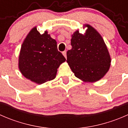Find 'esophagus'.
I'll return each instance as SVG.
<instances>
[{
	"label": "esophagus",
	"instance_id": "obj_1",
	"mask_svg": "<svg viewBox=\"0 0 128 128\" xmlns=\"http://www.w3.org/2000/svg\"><path fill=\"white\" fill-rule=\"evenodd\" d=\"M62 54H63V55H64V57H65V58H67V54H66V51H63V52H62Z\"/></svg>",
	"mask_w": 128,
	"mask_h": 128
}]
</instances>
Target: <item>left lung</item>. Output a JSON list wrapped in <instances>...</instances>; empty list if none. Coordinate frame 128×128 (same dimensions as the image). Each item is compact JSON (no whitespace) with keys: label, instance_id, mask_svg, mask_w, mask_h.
<instances>
[{"label":"left lung","instance_id":"left-lung-1","mask_svg":"<svg viewBox=\"0 0 128 128\" xmlns=\"http://www.w3.org/2000/svg\"><path fill=\"white\" fill-rule=\"evenodd\" d=\"M84 34L77 30L72 35V49L67 52V62L75 76L84 82L99 80L108 71L111 58L102 36L90 24Z\"/></svg>","mask_w":128,"mask_h":128}]
</instances>
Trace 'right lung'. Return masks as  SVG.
<instances>
[{"label": "right lung", "mask_w": 128, "mask_h": 128, "mask_svg": "<svg viewBox=\"0 0 128 128\" xmlns=\"http://www.w3.org/2000/svg\"><path fill=\"white\" fill-rule=\"evenodd\" d=\"M66 58L58 50L57 42L47 31L40 34L34 27L24 39L18 59V68L23 76L41 84L56 77L58 68Z\"/></svg>", "instance_id": "obj_1"}]
</instances>
